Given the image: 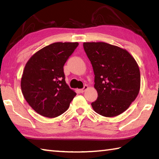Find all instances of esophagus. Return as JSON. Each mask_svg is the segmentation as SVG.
<instances>
[{
    "label": "esophagus",
    "mask_w": 159,
    "mask_h": 159,
    "mask_svg": "<svg viewBox=\"0 0 159 159\" xmlns=\"http://www.w3.org/2000/svg\"><path fill=\"white\" fill-rule=\"evenodd\" d=\"M88 86L87 85H84V87H83V88H82V89H80L79 90H80V93H84L85 91L88 89Z\"/></svg>",
    "instance_id": "esophagus-1"
}]
</instances>
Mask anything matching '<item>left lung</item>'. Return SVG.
<instances>
[{
    "label": "left lung",
    "mask_w": 159,
    "mask_h": 159,
    "mask_svg": "<svg viewBox=\"0 0 159 159\" xmlns=\"http://www.w3.org/2000/svg\"><path fill=\"white\" fill-rule=\"evenodd\" d=\"M83 48L92 64L98 94L91 104L94 111L105 117L122 114L139 92L138 63L126 50L107 43H83Z\"/></svg>",
    "instance_id": "obj_1"
}]
</instances>
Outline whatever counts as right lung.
<instances>
[{
  "mask_svg": "<svg viewBox=\"0 0 159 159\" xmlns=\"http://www.w3.org/2000/svg\"><path fill=\"white\" fill-rule=\"evenodd\" d=\"M79 43H54L31 56L21 79V92L35 111L55 118L68 109L76 93L65 81L64 65Z\"/></svg>",
  "mask_w": 159,
  "mask_h": 159,
  "instance_id": "right-lung-1",
  "label": "right lung"
}]
</instances>
